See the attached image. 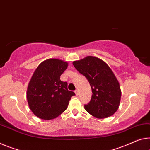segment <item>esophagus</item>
I'll return each mask as SVG.
<instances>
[{"label": "esophagus", "instance_id": "1", "mask_svg": "<svg viewBox=\"0 0 150 150\" xmlns=\"http://www.w3.org/2000/svg\"><path fill=\"white\" fill-rule=\"evenodd\" d=\"M74 92H75V94H76V96H78V94H79V91H78V90H76V91H75Z\"/></svg>", "mask_w": 150, "mask_h": 150}]
</instances>
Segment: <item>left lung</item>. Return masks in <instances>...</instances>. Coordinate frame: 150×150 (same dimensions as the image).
Wrapping results in <instances>:
<instances>
[{
	"mask_svg": "<svg viewBox=\"0 0 150 150\" xmlns=\"http://www.w3.org/2000/svg\"><path fill=\"white\" fill-rule=\"evenodd\" d=\"M73 65L87 78L92 88L91 100L84 105L85 110L98 119L113 115L119 108L121 91L118 80L109 66L94 56L74 61Z\"/></svg>",
	"mask_w": 150,
	"mask_h": 150,
	"instance_id": "left-lung-1",
	"label": "left lung"
}]
</instances>
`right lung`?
Segmentation results:
<instances>
[{
    "mask_svg": "<svg viewBox=\"0 0 150 150\" xmlns=\"http://www.w3.org/2000/svg\"><path fill=\"white\" fill-rule=\"evenodd\" d=\"M68 63L58 59L43 61L34 72L29 83L27 99L33 114L44 120L56 118L67 109L75 93L68 90V83L60 76Z\"/></svg>",
    "mask_w": 150,
    "mask_h": 150,
    "instance_id": "add662e5",
    "label": "right lung"
}]
</instances>
